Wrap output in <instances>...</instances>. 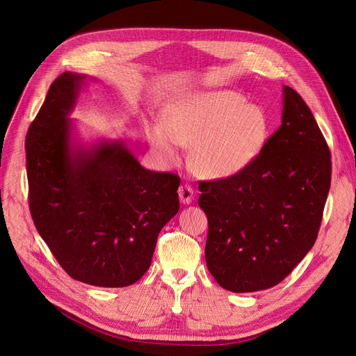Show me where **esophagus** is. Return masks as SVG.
<instances>
[{
  "label": "esophagus",
  "mask_w": 356,
  "mask_h": 356,
  "mask_svg": "<svg viewBox=\"0 0 356 356\" xmlns=\"http://www.w3.org/2000/svg\"><path fill=\"white\" fill-rule=\"evenodd\" d=\"M179 198L183 202V204H190V202L194 200V191L190 186L183 184L179 187Z\"/></svg>",
  "instance_id": "esophagus-1"
}]
</instances>
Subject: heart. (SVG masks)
<instances>
[{
  "mask_svg": "<svg viewBox=\"0 0 356 356\" xmlns=\"http://www.w3.org/2000/svg\"><path fill=\"white\" fill-rule=\"evenodd\" d=\"M269 135L266 110L232 90L184 92L166 106L163 121L149 128L152 147L168 163H176L183 145L191 143V166L209 179L245 172L262 155Z\"/></svg>",
  "mask_w": 356,
  "mask_h": 356,
  "instance_id": "obj_1",
  "label": "heart"
}]
</instances>
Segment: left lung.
I'll list each match as a JSON object with an SVG mask.
<instances>
[{"label": "left lung", "mask_w": 356, "mask_h": 356, "mask_svg": "<svg viewBox=\"0 0 356 356\" xmlns=\"http://www.w3.org/2000/svg\"><path fill=\"white\" fill-rule=\"evenodd\" d=\"M282 125L245 172L201 181L206 261L234 293L280 283L313 248L331 186L327 142L304 99L283 86Z\"/></svg>", "instance_id": "8db88e82"}]
</instances>
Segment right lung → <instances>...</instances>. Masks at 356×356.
Masks as SVG:
<instances>
[{"instance_id": "obj_1", "label": "right lung", "mask_w": 356, "mask_h": 356, "mask_svg": "<svg viewBox=\"0 0 356 356\" xmlns=\"http://www.w3.org/2000/svg\"><path fill=\"white\" fill-rule=\"evenodd\" d=\"M88 79L60 74L29 127V209L69 276L125 287L149 269L161 229L177 214L180 179L145 169L122 138H77L69 115Z\"/></svg>"}]
</instances>
